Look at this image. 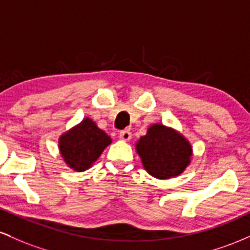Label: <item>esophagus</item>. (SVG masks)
Segmentation results:
<instances>
[{"instance_id":"34e87169","label":"esophagus","mask_w":250,"mask_h":250,"mask_svg":"<svg viewBox=\"0 0 250 250\" xmlns=\"http://www.w3.org/2000/svg\"><path fill=\"white\" fill-rule=\"evenodd\" d=\"M119 137H120V140H122V141L128 142V141H130V139H131V133L129 130H122V131H120Z\"/></svg>"}]
</instances>
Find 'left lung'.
I'll use <instances>...</instances> for the list:
<instances>
[{
  "label": "left lung",
  "instance_id": "8db88e82",
  "mask_svg": "<svg viewBox=\"0 0 250 250\" xmlns=\"http://www.w3.org/2000/svg\"><path fill=\"white\" fill-rule=\"evenodd\" d=\"M135 149L149 175L159 180L179 176L191 163L193 147L176 129L154 123L135 143Z\"/></svg>",
  "mask_w": 250,
  "mask_h": 250
}]
</instances>
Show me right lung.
<instances>
[{
	"mask_svg": "<svg viewBox=\"0 0 250 250\" xmlns=\"http://www.w3.org/2000/svg\"><path fill=\"white\" fill-rule=\"evenodd\" d=\"M110 143V136L85 117L59 137V150L65 165L81 173L97 161Z\"/></svg>",
	"mask_w": 250,
	"mask_h": 250,
	"instance_id": "right-lung-1",
	"label": "right lung"
}]
</instances>
